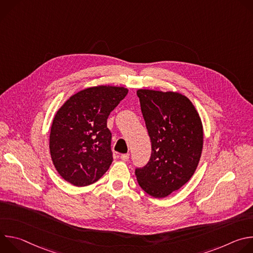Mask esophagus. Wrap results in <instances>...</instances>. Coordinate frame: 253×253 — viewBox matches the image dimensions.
<instances>
[{
  "instance_id": "obj_1",
  "label": "esophagus",
  "mask_w": 253,
  "mask_h": 253,
  "mask_svg": "<svg viewBox=\"0 0 253 253\" xmlns=\"http://www.w3.org/2000/svg\"><path fill=\"white\" fill-rule=\"evenodd\" d=\"M120 157H121V160H122V161H128V160H129V157H130V154H129V153L122 154Z\"/></svg>"
}]
</instances>
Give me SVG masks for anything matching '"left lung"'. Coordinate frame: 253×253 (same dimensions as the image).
Here are the masks:
<instances>
[{"instance_id":"obj_1","label":"left lung","mask_w":253,"mask_h":253,"mask_svg":"<svg viewBox=\"0 0 253 253\" xmlns=\"http://www.w3.org/2000/svg\"><path fill=\"white\" fill-rule=\"evenodd\" d=\"M141 111L151 140L149 162L135 170L140 187L164 198L186 184L203 148V126L192 102L178 92L139 89Z\"/></svg>"}]
</instances>
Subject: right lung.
Returning a JSON list of instances; mask_svg holds the SVG:
<instances>
[{
  "instance_id": "1",
  "label": "right lung",
  "mask_w": 253,
  "mask_h": 253,
  "mask_svg": "<svg viewBox=\"0 0 253 253\" xmlns=\"http://www.w3.org/2000/svg\"><path fill=\"white\" fill-rule=\"evenodd\" d=\"M127 94L128 89L120 86L89 87L59 108L49 147L56 170L67 182L88 186L109 169L113 157L107 119Z\"/></svg>"
}]
</instances>
